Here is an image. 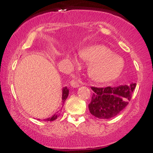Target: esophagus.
<instances>
[{
  "mask_svg": "<svg viewBox=\"0 0 153 153\" xmlns=\"http://www.w3.org/2000/svg\"><path fill=\"white\" fill-rule=\"evenodd\" d=\"M70 83H71V86L73 87V88H78V87H79V85H80V83H79V80L77 78L73 79V80H72L70 82Z\"/></svg>",
  "mask_w": 153,
  "mask_h": 153,
  "instance_id": "34e87169",
  "label": "esophagus"
}]
</instances>
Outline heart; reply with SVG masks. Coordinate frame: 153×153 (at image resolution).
Wrapping results in <instances>:
<instances>
[{
    "label": "heart",
    "instance_id": "obj_1",
    "mask_svg": "<svg viewBox=\"0 0 153 153\" xmlns=\"http://www.w3.org/2000/svg\"><path fill=\"white\" fill-rule=\"evenodd\" d=\"M80 56L87 62L88 74L96 82H108L121 74L124 68V61L114 54L107 47L94 45L80 51Z\"/></svg>",
    "mask_w": 153,
    "mask_h": 153
}]
</instances>
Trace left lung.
Masks as SVG:
<instances>
[{
  "instance_id": "1",
  "label": "left lung",
  "mask_w": 153,
  "mask_h": 153,
  "mask_svg": "<svg viewBox=\"0 0 153 153\" xmlns=\"http://www.w3.org/2000/svg\"><path fill=\"white\" fill-rule=\"evenodd\" d=\"M136 83L117 87H91L94 93L88 108L99 119H110L117 116L127 106Z\"/></svg>"
}]
</instances>
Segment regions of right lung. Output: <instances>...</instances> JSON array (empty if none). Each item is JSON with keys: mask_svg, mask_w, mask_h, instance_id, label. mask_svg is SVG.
Instances as JSON below:
<instances>
[{"mask_svg": "<svg viewBox=\"0 0 153 153\" xmlns=\"http://www.w3.org/2000/svg\"><path fill=\"white\" fill-rule=\"evenodd\" d=\"M68 94H69V90H68V88L67 87H65L63 88L62 89V103H64L65 101L67 99V98H68ZM59 116V114H54L52 116V117H50V118H48V119H45V121H54L55 120V119H57L58 118V117Z\"/></svg>", "mask_w": 153, "mask_h": 153, "instance_id": "1", "label": "right lung"}]
</instances>
